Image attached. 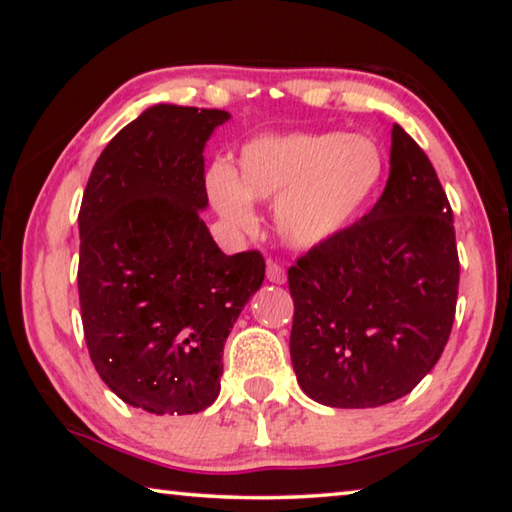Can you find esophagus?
Returning a JSON list of instances; mask_svg holds the SVG:
<instances>
[{
  "mask_svg": "<svg viewBox=\"0 0 512 512\" xmlns=\"http://www.w3.org/2000/svg\"><path fill=\"white\" fill-rule=\"evenodd\" d=\"M266 280L273 282V284H284V282H287V271H284V266L280 262H275V259H268Z\"/></svg>",
  "mask_w": 512,
  "mask_h": 512,
  "instance_id": "1",
  "label": "esophagus"
}]
</instances>
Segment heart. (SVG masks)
Returning <instances> with one entry per match:
<instances>
[{"label": "heart", "instance_id": "obj_1", "mask_svg": "<svg viewBox=\"0 0 512 512\" xmlns=\"http://www.w3.org/2000/svg\"><path fill=\"white\" fill-rule=\"evenodd\" d=\"M379 146L348 133L262 135L241 146L239 173L216 162L207 194L237 228L255 223L253 203L277 201L275 223L293 248L325 246L357 223L384 180Z\"/></svg>", "mask_w": 512, "mask_h": 512}]
</instances>
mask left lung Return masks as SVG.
Wrapping results in <instances>:
<instances>
[{"mask_svg":"<svg viewBox=\"0 0 512 512\" xmlns=\"http://www.w3.org/2000/svg\"><path fill=\"white\" fill-rule=\"evenodd\" d=\"M391 176L359 223L289 268L291 363L311 400L370 409L411 393L443 354L461 262L447 194L393 124Z\"/></svg>","mask_w":512,"mask_h":512,"instance_id":"1","label":"left lung"}]
</instances>
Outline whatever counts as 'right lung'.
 Segmentation results:
<instances>
[{"instance_id":"1","label":"right lung","mask_w":512,"mask_h":512,"mask_svg":"<svg viewBox=\"0 0 512 512\" xmlns=\"http://www.w3.org/2000/svg\"><path fill=\"white\" fill-rule=\"evenodd\" d=\"M225 110L153 106L99 155L79 212L83 336L126 404L187 415L221 391L223 345L262 287L259 250L225 255L198 210L203 149Z\"/></svg>"}]
</instances>
